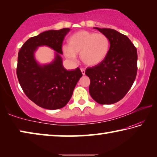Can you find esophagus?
Returning <instances> with one entry per match:
<instances>
[{
  "instance_id": "esophagus-1",
  "label": "esophagus",
  "mask_w": 157,
  "mask_h": 157,
  "mask_svg": "<svg viewBox=\"0 0 157 157\" xmlns=\"http://www.w3.org/2000/svg\"><path fill=\"white\" fill-rule=\"evenodd\" d=\"M81 72L82 73V75H85V69L84 68H81Z\"/></svg>"
}]
</instances>
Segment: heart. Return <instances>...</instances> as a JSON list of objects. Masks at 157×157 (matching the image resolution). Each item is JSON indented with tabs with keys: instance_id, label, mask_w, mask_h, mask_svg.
Listing matches in <instances>:
<instances>
[{
	"instance_id": "obj_1",
	"label": "heart",
	"mask_w": 157,
	"mask_h": 157,
	"mask_svg": "<svg viewBox=\"0 0 157 157\" xmlns=\"http://www.w3.org/2000/svg\"><path fill=\"white\" fill-rule=\"evenodd\" d=\"M109 47V40L104 34L82 30L73 34L69 38L68 45L63 46L62 50L71 62H76L77 54H80L82 62L93 66L105 60Z\"/></svg>"
}]
</instances>
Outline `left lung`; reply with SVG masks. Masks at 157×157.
I'll return each mask as SVG.
<instances>
[{
    "label": "left lung",
    "instance_id": "8db88e82",
    "mask_svg": "<svg viewBox=\"0 0 157 157\" xmlns=\"http://www.w3.org/2000/svg\"><path fill=\"white\" fill-rule=\"evenodd\" d=\"M94 28L108 37L110 47L102 62L86 70L91 80L89 94L99 104H113L127 94L136 79L137 50L128 37L118 31Z\"/></svg>",
    "mask_w": 157,
    "mask_h": 157
}]
</instances>
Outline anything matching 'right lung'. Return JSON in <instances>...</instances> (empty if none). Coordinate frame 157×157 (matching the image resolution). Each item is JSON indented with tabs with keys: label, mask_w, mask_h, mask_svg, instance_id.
<instances>
[{
	"label": "right lung",
	"mask_w": 157,
	"mask_h": 157,
	"mask_svg": "<svg viewBox=\"0 0 157 157\" xmlns=\"http://www.w3.org/2000/svg\"><path fill=\"white\" fill-rule=\"evenodd\" d=\"M70 30L67 28L43 32L28 39L18 52V82L29 99L42 108L54 110L64 107L82 76L79 68L67 71L63 66L62 46ZM41 46L55 51L51 63L41 65L37 62L35 52Z\"/></svg>",
	"instance_id": "right-lung-1"
}]
</instances>
